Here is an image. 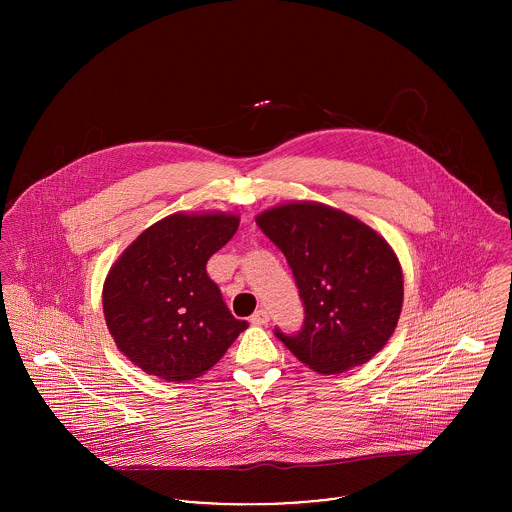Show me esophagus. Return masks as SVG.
I'll use <instances>...</instances> for the list:
<instances>
[{
  "mask_svg": "<svg viewBox=\"0 0 512 512\" xmlns=\"http://www.w3.org/2000/svg\"><path fill=\"white\" fill-rule=\"evenodd\" d=\"M268 321H270V313H268L266 309H258V311L250 317V323H252V325H258V327L266 325Z\"/></svg>",
  "mask_w": 512,
  "mask_h": 512,
  "instance_id": "esophagus-1",
  "label": "esophagus"
}]
</instances>
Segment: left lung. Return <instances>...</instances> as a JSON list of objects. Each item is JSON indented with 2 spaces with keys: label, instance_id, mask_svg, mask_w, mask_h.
I'll return each mask as SVG.
<instances>
[{
  "label": "left lung",
  "instance_id": "1",
  "mask_svg": "<svg viewBox=\"0 0 512 512\" xmlns=\"http://www.w3.org/2000/svg\"><path fill=\"white\" fill-rule=\"evenodd\" d=\"M284 252L305 305L303 329L276 337L319 374L365 365L392 337L404 278L392 246L363 220L313 201H292L256 217Z\"/></svg>",
  "mask_w": 512,
  "mask_h": 512
}]
</instances>
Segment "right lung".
Instances as JSON below:
<instances>
[{"label":"right lung","mask_w":512,"mask_h":512,"mask_svg":"<svg viewBox=\"0 0 512 512\" xmlns=\"http://www.w3.org/2000/svg\"><path fill=\"white\" fill-rule=\"evenodd\" d=\"M234 213H175L146 228L112 264L102 309L118 351L167 382L199 378L248 327L234 319L209 258L236 232Z\"/></svg>","instance_id":"add662e5"}]
</instances>
